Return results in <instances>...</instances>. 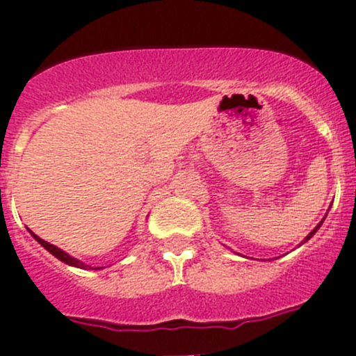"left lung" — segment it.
<instances>
[{"label": "left lung", "mask_w": 356, "mask_h": 356, "mask_svg": "<svg viewBox=\"0 0 356 356\" xmlns=\"http://www.w3.org/2000/svg\"><path fill=\"white\" fill-rule=\"evenodd\" d=\"M322 222H324V220H322ZM322 222H321V224H318V225H317V227H315V229H314V231H312V232H310V234H308V236H307V238H305V241H308V239H310V238H312V236H314V234H315V232H317V229H318V227H321V225H322Z\"/></svg>", "instance_id": "1"}]
</instances>
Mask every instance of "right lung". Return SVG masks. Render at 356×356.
<instances>
[{"label":"right lung","mask_w":356,"mask_h":356,"mask_svg":"<svg viewBox=\"0 0 356 356\" xmlns=\"http://www.w3.org/2000/svg\"><path fill=\"white\" fill-rule=\"evenodd\" d=\"M32 236H34V239H35V241L39 243V245H41L42 248H46V250H48L49 253H51V254H55V257L58 258V260H62L63 264L72 265V267H77V268H92V267H89V265L82 264L81 260H75L74 257H70V254H67L65 251H62V250H60V248H56V246L49 245V243H48V241H44V239L38 238V236H35L34 232H32ZM95 268H96V270H99V268H102V267H95Z\"/></svg>","instance_id":"right-lung-1"}]
</instances>
